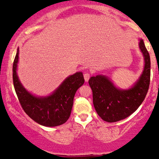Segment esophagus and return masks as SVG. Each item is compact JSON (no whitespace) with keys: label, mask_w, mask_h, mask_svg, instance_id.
I'll return each mask as SVG.
<instances>
[{"label":"esophagus","mask_w":159,"mask_h":159,"mask_svg":"<svg viewBox=\"0 0 159 159\" xmlns=\"http://www.w3.org/2000/svg\"><path fill=\"white\" fill-rule=\"evenodd\" d=\"M84 78L85 81L87 82L89 81V79H90V74L88 73V72H86V73L84 75Z\"/></svg>","instance_id":"34e87169"}]
</instances>
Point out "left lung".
<instances>
[{
    "mask_svg": "<svg viewBox=\"0 0 159 159\" xmlns=\"http://www.w3.org/2000/svg\"><path fill=\"white\" fill-rule=\"evenodd\" d=\"M139 47L144 57V69L138 81L129 90L116 87L106 76H93L89 85L93 91V102L98 116L108 123L120 121L130 116L143 102L150 82V57L143 39Z\"/></svg>",
    "mask_w": 159,
    "mask_h": 159,
    "instance_id": "1",
    "label": "left lung"
}]
</instances>
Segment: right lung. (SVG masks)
Returning a JSON list of instances; mask_svg holds the SVG:
<instances>
[{
    "mask_svg": "<svg viewBox=\"0 0 159 159\" xmlns=\"http://www.w3.org/2000/svg\"><path fill=\"white\" fill-rule=\"evenodd\" d=\"M19 61V48L12 66V79L16 95L25 112L37 123L54 127L68 120L73 105L76 91L84 83L82 72L69 76L52 95L37 97L26 90L16 73Z\"/></svg>",
    "mask_w": 159,
    "mask_h": 159,
    "instance_id": "1",
    "label": "right lung"
}]
</instances>
